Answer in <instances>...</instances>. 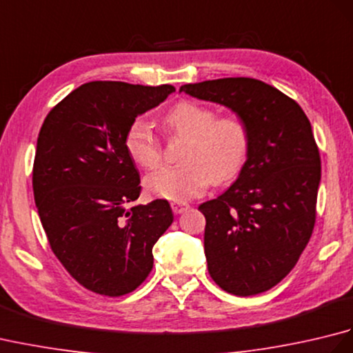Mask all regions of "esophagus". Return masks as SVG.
<instances>
[{"label": "esophagus", "instance_id": "obj_1", "mask_svg": "<svg viewBox=\"0 0 353 353\" xmlns=\"http://www.w3.org/2000/svg\"><path fill=\"white\" fill-rule=\"evenodd\" d=\"M171 209L174 211V214H183L190 209V205L188 203H177V201H174V203H171Z\"/></svg>", "mask_w": 353, "mask_h": 353}]
</instances>
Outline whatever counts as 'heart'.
I'll return each instance as SVG.
<instances>
[{"instance_id":"obj_1","label":"heart","mask_w":353,"mask_h":353,"mask_svg":"<svg viewBox=\"0 0 353 353\" xmlns=\"http://www.w3.org/2000/svg\"><path fill=\"white\" fill-rule=\"evenodd\" d=\"M165 125L176 137L186 138L182 165L162 167L145 177L150 194L165 200L188 201L209 183H223L241 170L249 152V129L234 115L216 118L203 104L182 101L165 117ZM125 148L142 168H154L162 159V144L145 121H134L125 134Z\"/></svg>"}]
</instances>
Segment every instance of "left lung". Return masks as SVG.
Returning a JSON list of instances; mask_svg holds the SVG:
<instances>
[{
  "label": "left lung",
  "instance_id": "left-lung-1",
  "mask_svg": "<svg viewBox=\"0 0 353 353\" xmlns=\"http://www.w3.org/2000/svg\"><path fill=\"white\" fill-rule=\"evenodd\" d=\"M179 92L221 104L249 129L238 179L199 209L215 283L235 296L259 294L291 272L316 223L321 167L311 123L294 100L256 79L206 80Z\"/></svg>",
  "mask_w": 353,
  "mask_h": 353
}]
</instances>
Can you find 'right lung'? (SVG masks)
<instances>
[{"instance_id": "add662e5", "label": "right lung", "mask_w": 353, "mask_h": 353, "mask_svg": "<svg viewBox=\"0 0 353 353\" xmlns=\"http://www.w3.org/2000/svg\"><path fill=\"white\" fill-rule=\"evenodd\" d=\"M171 85L85 83L41 127L33 192L52 252L85 288L123 296L153 268V245L172 223L167 200L133 205L139 172L125 148L137 117L174 92Z\"/></svg>"}]
</instances>
